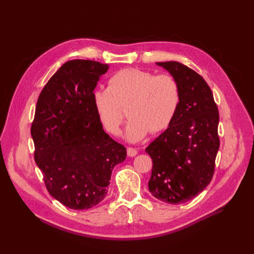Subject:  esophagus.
Wrapping results in <instances>:
<instances>
[{
    "label": "esophagus",
    "instance_id": "34e87169",
    "mask_svg": "<svg viewBox=\"0 0 254 254\" xmlns=\"http://www.w3.org/2000/svg\"><path fill=\"white\" fill-rule=\"evenodd\" d=\"M127 155L129 157H134L137 155V149L133 148V147H128L127 148Z\"/></svg>",
    "mask_w": 254,
    "mask_h": 254
}]
</instances>
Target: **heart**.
<instances>
[{
  "instance_id": "b5f03b06",
  "label": "heart",
  "mask_w": 254,
  "mask_h": 254,
  "mask_svg": "<svg viewBox=\"0 0 254 254\" xmlns=\"http://www.w3.org/2000/svg\"><path fill=\"white\" fill-rule=\"evenodd\" d=\"M93 102L102 124L113 135L121 132L126 109L125 136L137 142L148 131L156 133L171 124L180 106L181 88L173 75L125 68L112 76L108 88L94 92Z\"/></svg>"
}]
</instances>
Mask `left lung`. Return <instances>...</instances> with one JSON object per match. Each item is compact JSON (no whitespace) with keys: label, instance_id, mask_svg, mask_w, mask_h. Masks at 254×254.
<instances>
[{"label":"left lung","instance_id":"left-lung-1","mask_svg":"<svg viewBox=\"0 0 254 254\" xmlns=\"http://www.w3.org/2000/svg\"><path fill=\"white\" fill-rule=\"evenodd\" d=\"M178 80L181 102L168 128L145 151L152 159L150 193L180 204L209 186L219 148V114L213 93L200 75L177 61L157 63Z\"/></svg>","mask_w":254,"mask_h":254}]
</instances>
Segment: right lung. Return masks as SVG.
<instances>
[{
    "label": "right lung",
    "instance_id": "obj_1",
    "mask_svg": "<svg viewBox=\"0 0 254 254\" xmlns=\"http://www.w3.org/2000/svg\"><path fill=\"white\" fill-rule=\"evenodd\" d=\"M109 65L75 59L54 74L38 97L30 128L36 164L45 188L73 210H87L106 197L113 167L126 148L107 134L93 91Z\"/></svg>",
    "mask_w": 254,
    "mask_h": 254
}]
</instances>
